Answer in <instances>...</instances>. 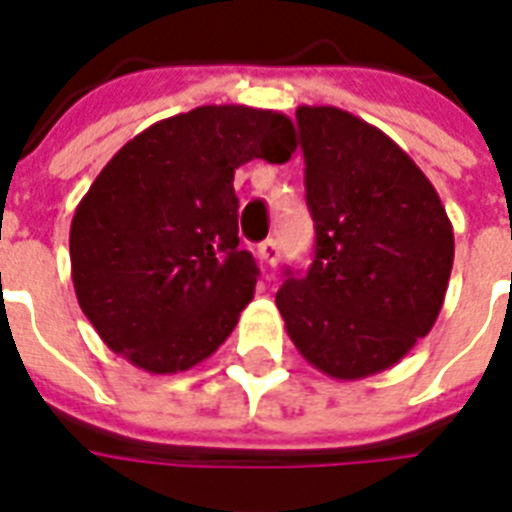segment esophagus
Returning <instances> with one entry per match:
<instances>
[{
	"label": "esophagus",
	"instance_id": "34e87169",
	"mask_svg": "<svg viewBox=\"0 0 512 512\" xmlns=\"http://www.w3.org/2000/svg\"><path fill=\"white\" fill-rule=\"evenodd\" d=\"M257 252H260V257H263V263L265 265H276L279 263V244H276V241L273 239H268V241H263V244H260V249H257Z\"/></svg>",
	"mask_w": 512,
	"mask_h": 512
}]
</instances>
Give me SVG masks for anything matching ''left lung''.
<instances>
[{
	"mask_svg": "<svg viewBox=\"0 0 512 512\" xmlns=\"http://www.w3.org/2000/svg\"><path fill=\"white\" fill-rule=\"evenodd\" d=\"M317 244L276 306L308 365L338 381L392 368L432 330L454 265L438 190L381 128L338 107H298Z\"/></svg>",
	"mask_w": 512,
	"mask_h": 512,
	"instance_id": "1",
	"label": "left lung"
}]
</instances>
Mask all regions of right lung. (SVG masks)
<instances>
[{
	"instance_id": "add662e5",
	"label": "right lung",
	"mask_w": 512,
	"mask_h": 512,
	"mask_svg": "<svg viewBox=\"0 0 512 512\" xmlns=\"http://www.w3.org/2000/svg\"><path fill=\"white\" fill-rule=\"evenodd\" d=\"M295 147L282 112L206 104L112 155L69 228L74 295L109 349L155 376L220 349L260 273L239 247L233 174L255 158L287 163Z\"/></svg>"
}]
</instances>
